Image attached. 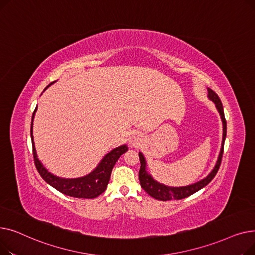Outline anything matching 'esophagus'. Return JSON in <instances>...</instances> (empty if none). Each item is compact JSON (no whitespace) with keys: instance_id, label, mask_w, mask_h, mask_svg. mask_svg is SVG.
<instances>
[{"instance_id":"1","label":"esophagus","mask_w":255,"mask_h":255,"mask_svg":"<svg viewBox=\"0 0 255 255\" xmlns=\"http://www.w3.org/2000/svg\"><path fill=\"white\" fill-rule=\"evenodd\" d=\"M130 143L132 144V145H138L139 143H140V141H141V139H140V136H139V134H137V133H133V134L131 135V137H130Z\"/></svg>"}]
</instances>
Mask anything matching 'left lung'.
<instances>
[{
    "instance_id": "1",
    "label": "left lung",
    "mask_w": 255,
    "mask_h": 255,
    "mask_svg": "<svg viewBox=\"0 0 255 255\" xmlns=\"http://www.w3.org/2000/svg\"><path fill=\"white\" fill-rule=\"evenodd\" d=\"M209 95L208 97L215 103L216 109L218 110L222 123H223V137H222V145H221V150H220V154L218 157V160L216 162L215 167L213 168V170L209 173V175L203 179L200 180L199 182H196L192 185H188V186H184V187H168L165 186L163 184H160L157 181H155L151 175H149L148 171L145 170L146 167V163L143 155L139 152L138 156H139V160H140V169H139V182H140V186L142 187V189L148 193L150 196L159 199V200H163V202H166V200H170V199H182L185 197H188L190 195H192L193 193L197 192L198 190H200L202 188H204L205 186H207L213 179L214 177L216 176V173L220 167L221 164V160H222V155H223V149H224V141H225V137H226V120L224 117V111H223V106H222V102L220 100V98L218 97L217 94L214 92L211 89H208Z\"/></svg>"
}]
</instances>
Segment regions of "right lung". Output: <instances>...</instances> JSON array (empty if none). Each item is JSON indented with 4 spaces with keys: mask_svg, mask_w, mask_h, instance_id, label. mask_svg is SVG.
Here are the masks:
<instances>
[{
    "mask_svg": "<svg viewBox=\"0 0 255 255\" xmlns=\"http://www.w3.org/2000/svg\"><path fill=\"white\" fill-rule=\"evenodd\" d=\"M53 84V83H51ZM51 84H49L45 89H47ZM37 107L35 109L33 116H32V123H31V139H32V146H33V157H34V163L35 166L40 173V176L42 179L52 186L53 188H56L61 193L76 197V198H95L102 194L107 184L110 182L112 170L118 161L121 155H123L125 152L128 151V146L126 144H123L118 148L111 151L109 154H106L101 162L98 164V166L94 169L89 175L77 178V179H62L59 177L53 176L50 173L43 165L39 161L37 158L35 144L33 140V119L35 116Z\"/></svg>",
    "mask_w": 255,
    "mask_h": 255,
    "instance_id": "add662e5",
    "label": "right lung"
}]
</instances>
